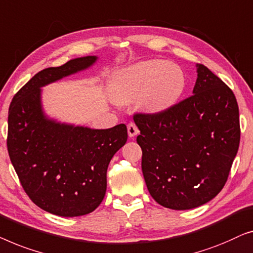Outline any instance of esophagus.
Listing matches in <instances>:
<instances>
[{"instance_id": "1", "label": "esophagus", "mask_w": 253, "mask_h": 253, "mask_svg": "<svg viewBox=\"0 0 253 253\" xmlns=\"http://www.w3.org/2000/svg\"><path fill=\"white\" fill-rule=\"evenodd\" d=\"M127 131H128V136L129 137H134L138 134V128L136 127L134 123H129L127 125Z\"/></svg>"}]
</instances>
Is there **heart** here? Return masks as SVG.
Listing matches in <instances>:
<instances>
[{"label": "heart", "instance_id": "heart-1", "mask_svg": "<svg viewBox=\"0 0 253 253\" xmlns=\"http://www.w3.org/2000/svg\"><path fill=\"white\" fill-rule=\"evenodd\" d=\"M187 87L184 71L175 63L145 60L126 67L113 77L112 94L118 103L136 99L142 111L152 115L166 112L182 97Z\"/></svg>", "mask_w": 253, "mask_h": 253}]
</instances>
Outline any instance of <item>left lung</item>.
Here are the masks:
<instances>
[{
	"instance_id": "8db88e82",
	"label": "left lung",
	"mask_w": 253,
	"mask_h": 253,
	"mask_svg": "<svg viewBox=\"0 0 253 253\" xmlns=\"http://www.w3.org/2000/svg\"><path fill=\"white\" fill-rule=\"evenodd\" d=\"M193 95L158 115L136 113L142 172L152 198L164 208L190 210L218 195L240 145L234 92L197 64Z\"/></svg>"
}]
</instances>
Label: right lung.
<instances>
[{
    "instance_id": "obj_1",
    "label": "right lung",
    "mask_w": 253,
    "mask_h": 253,
    "mask_svg": "<svg viewBox=\"0 0 253 253\" xmlns=\"http://www.w3.org/2000/svg\"><path fill=\"white\" fill-rule=\"evenodd\" d=\"M96 60V56L80 57L40 71L13 96L9 108L10 161L32 202L56 215H84L101 204L109 163L127 141L125 124L91 129L49 119L42 109L41 87Z\"/></svg>"
}]
</instances>
